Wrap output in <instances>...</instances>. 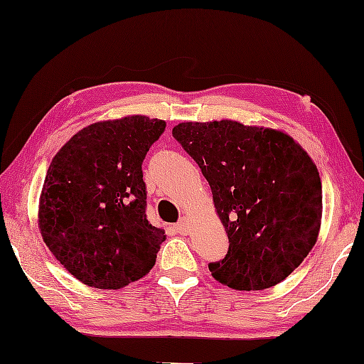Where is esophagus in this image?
<instances>
[{"mask_svg":"<svg viewBox=\"0 0 364 364\" xmlns=\"http://www.w3.org/2000/svg\"><path fill=\"white\" fill-rule=\"evenodd\" d=\"M187 222H188L187 217H182L181 222H178L176 225V230H177L178 235H187V233H188V223Z\"/></svg>","mask_w":364,"mask_h":364,"instance_id":"34e87169","label":"esophagus"}]
</instances>
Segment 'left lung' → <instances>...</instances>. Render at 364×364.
<instances>
[{"label": "left lung", "mask_w": 364, "mask_h": 364, "mask_svg": "<svg viewBox=\"0 0 364 364\" xmlns=\"http://www.w3.org/2000/svg\"><path fill=\"white\" fill-rule=\"evenodd\" d=\"M212 188L228 237L212 277L240 291L265 290L305 260L321 227V178L293 137L222 119L172 129Z\"/></svg>", "instance_id": "left-lung-1"}]
</instances>
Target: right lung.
<instances>
[{"label": "right lung", "mask_w": 364, "mask_h": 364, "mask_svg": "<svg viewBox=\"0 0 364 364\" xmlns=\"http://www.w3.org/2000/svg\"><path fill=\"white\" fill-rule=\"evenodd\" d=\"M164 129L147 116L96 122L51 161L38 225L56 260L84 285L119 290L156 263L166 232L147 222L142 162Z\"/></svg>", "instance_id": "right-lung-1"}]
</instances>
